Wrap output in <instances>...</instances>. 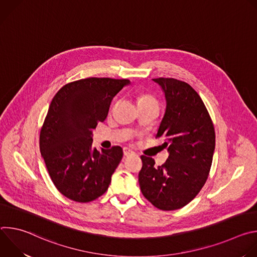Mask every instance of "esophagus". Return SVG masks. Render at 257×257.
<instances>
[{
	"label": "esophagus",
	"instance_id": "esophagus-1",
	"mask_svg": "<svg viewBox=\"0 0 257 257\" xmlns=\"http://www.w3.org/2000/svg\"><path fill=\"white\" fill-rule=\"evenodd\" d=\"M123 153H124V156H125V157H129V156L135 155V153H134L133 151H131V150L127 149V148H125V149L123 150Z\"/></svg>",
	"mask_w": 257,
	"mask_h": 257
}]
</instances>
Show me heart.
<instances>
[{
    "instance_id": "heart-1",
    "label": "heart",
    "mask_w": 257,
    "mask_h": 257,
    "mask_svg": "<svg viewBox=\"0 0 257 257\" xmlns=\"http://www.w3.org/2000/svg\"><path fill=\"white\" fill-rule=\"evenodd\" d=\"M152 101H156V99L150 95V94H145L142 93L138 96V103H142V102H152Z\"/></svg>"
}]
</instances>
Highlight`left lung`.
<instances>
[{
  "label": "left lung",
  "mask_w": 257,
  "mask_h": 257,
  "mask_svg": "<svg viewBox=\"0 0 257 257\" xmlns=\"http://www.w3.org/2000/svg\"><path fill=\"white\" fill-rule=\"evenodd\" d=\"M166 98V111L157 137L164 138L167 162L157 167L153 158L142 156L138 175L140 190L162 210L188 204L207 179L215 146L212 121L199 94L186 82L156 78Z\"/></svg>",
  "instance_id": "1"
}]
</instances>
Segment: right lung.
I'll list each match as a JSON object with an SVG mask.
<instances>
[{"label":"right lung","instance_id":"1","mask_svg":"<svg viewBox=\"0 0 257 257\" xmlns=\"http://www.w3.org/2000/svg\"><path fill=\"white\" fill-rule=\"evenodd\" d=\"M128 79L86 78L64 85L54 96L43 125L40 149L51 179L67 198L89 202L108 188L123 150H96L92 129L103 122L114 96Z\"/></svg>","mask_w":257,"mask_h":257}]
</instances>
